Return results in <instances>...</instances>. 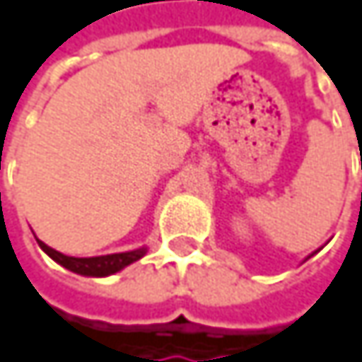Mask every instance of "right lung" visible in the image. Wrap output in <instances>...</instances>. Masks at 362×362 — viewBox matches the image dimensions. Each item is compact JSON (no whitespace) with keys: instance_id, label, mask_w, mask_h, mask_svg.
Listing matches in <instances>:
<instances>
[{"instance_id":"right-lung-1","label":"right lung","mask_w":362,"mask_h":362,"mask_svg":"<svg viewBox=\"0 0 362 362\" xmlns=\"http://www.w3.org/2000/svg\"><path fill=\"white\" fill-rule=\"evenodd\" d=\"M37 243L52 259H56L64 268H69L77 274H86V276H107V274H112V272L125 268L127 264H132L144 255V250H136V252L110 253V255H98V257H71V255H64V253L47 247L41 241H37Z\"/></svg>"}]
</instances>
